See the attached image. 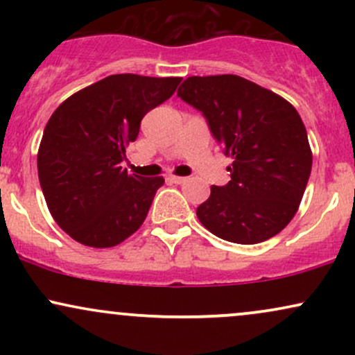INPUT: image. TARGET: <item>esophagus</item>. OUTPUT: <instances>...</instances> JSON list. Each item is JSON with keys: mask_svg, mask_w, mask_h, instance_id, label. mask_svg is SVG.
Returning a JSON list of instances; mask_svg holds the SVG:
<instances>
[{"mask_svg": "<svg viewBox=\"0 0 355 355\" xmlns=\"http://www.w3.org/2000/svg\"><path fill=\"white\" fill-rule=\"evenodd\" d=\"M168 180L172 182V183H177V185H178V183L185 182L187 177H178V175H168Z\"/></svg>", "mask_w": 355, "mask_h": 355, "instance_id": "esophagus-1", "label": "esophagus"}]
</instances>
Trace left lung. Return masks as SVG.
<instances>
[{"label": "left lung", "mask_w": 355, "mask_h": 355, "mask_svg": "<svg viewBox=\"0 0 355 355\" xmlns=\"http://www.w3.org/2000/svg\"><path fill=\"white\" fill-rule=\"evenodd\" d=\"M178 96L205 115L232 158V180L211 187L197 209L207 230L234 243H260L288 225L312 168V150L297 110L270 89L237 75L190 76Z\"/></svg>", "instance_id": "8db88e82"}]
</instances>
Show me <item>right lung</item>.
Segmentation results:
<instances>
[{"label":"right lung","mask_w":355,"mask_h":355,"mask_svg":"<svg viewBox=\"0 0 355 355\" xmlns=\"http://www.w3.org/2000/svg\"><path fill=\"white\" fill-rule=\"evenodd\" d=\"M182 78L112 75L68 96L44 126L38 177L51 217L87 247L108 248L140 229L164 177L121 166L140 121Z\"/></svg>","instance_id":"right-lung-1"}]
</instances>
